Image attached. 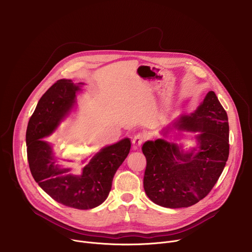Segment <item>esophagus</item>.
I'll return each instance as SVG.
<instances>
[{"label":"esophagus","instance_id":"34e87169","mask_svg":"<svg viewBox=\"0 0 252 252\" xmlns=\"http://www.w3.org/2000/svg\"><path fill=\"white\" fill-rule=\"evenodd\" d=\"M147 139V134L143 133V132H139L137 134H135L132 138V145H133V148H138L140 147L143 142H145V140Z\"/></svg>","mask_w":252,"mask_h":252}]
</instances>
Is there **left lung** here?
I'll return each mask as SVG.
<instances>
[{"label":"left lung","instance_id":"obj_1","mask_svg":"<svg viewBox=\"0 0 252 252\" xmlns=\"http://www.w3.org/2000/svg\"><path fill=\"white\" fill-rule=\"evenodd\" d=\"M198 131L197 146L183 147L158 138L143 143L147 158L143 188L155 203L168 208L189 207L204 198L217 184L229 155V126L223 106L214 92L191 115L183 116L162 129Z\"/></svg>","mask_w":252,"mask_h":252}]
</instances>
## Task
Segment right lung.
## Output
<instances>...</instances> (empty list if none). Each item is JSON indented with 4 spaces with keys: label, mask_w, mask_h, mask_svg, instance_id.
Instances as JSON below:
<instances>
[{
    "label": "right lung",
    "mask_w": 252,
    "mask_h": 252,
    "mask_svg": "<svg viewBox=\"0 0 252 252\" xmlns=\"http://www.w3.org/2000/svg\"><path fill=\"white\" fill-rule=\"evenodd\" d=\"M80 87L70 80L57 81L40 98L26 132L29 166L35 183L56 201L77 209L101 204L112 189L113 178L130 150L129 138L100 150L81 175L61 168L52 147L43 137L51 134L73 109Z\"/></svg>",
    "instance_id": "add662e5"
}]
</instances>
